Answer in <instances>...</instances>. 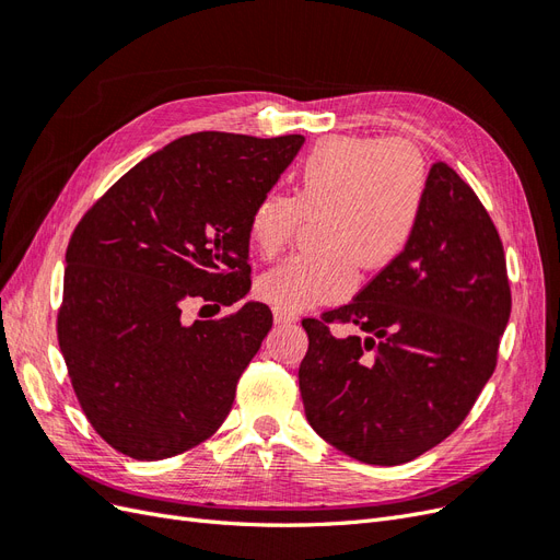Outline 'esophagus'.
<instances>
[{"label": "esophagus", "mask_w": 560, "mask_h": 560, "mask_svg": "<svg viewBox=\"0 0 560 560\" xmlns=\"http://www.w3.org/2000/svg\"><path fill=\"white\" fill-rule=\"evenodd\" d=\"M273 319H276V325H292V322H296V315L290 311L273 308Z\"/></svg>", "instance_id": "34e87169"}]
</instances>
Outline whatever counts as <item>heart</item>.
<instances>
[{
  "label": "heart",
  "instance_id": "obj_1",
  "mask_svg": "<svg viewBox=\"0 0 560 560\" xmlns=\"http://www.w3.org/2000/svg\"><path fill=\"white\" fill-rule=\"evenodd\" d=\"M425 156L406 140L329 138L301 161L294 196L268 191L249 212L247 235L261 257L294 241L303 219L317 217V249L294 254L257 282V294L282 311L346 299L358 266L376 273L411 245L425 212Z\"/></svg>",
  "mask_w": 560,
  "mask_h": 560
}]
</instances>
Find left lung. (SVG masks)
Segmentation results:
<instances>
[{
    "label": "left lung",
    "instance_id": "left-lung-1",
    "mask_svg": "<svg viewBox=\"0 0 560 560\" xmlns=\"http://www.w3.org/2000/svg\"><path fill=\"white\" fill-rule=\"evenodd\" d=\"M512 290L500 233L471 186L434 163L411 245L341 308L301 322L299 387L311 428L366 465L442 444L493 376ZM368 336L336 339L331 324Z\"/></svg>",
    "mask_w": 560,
    "mask_h": 560
}]
</instances>
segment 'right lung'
Listing matches in <instances>:
<instances>
[{"label": "right lung", "mask_w": 560, "mask_h": 560, "mask_svg": "<svg viewBox=\"0 0 560 560\" xmlns=\"http://www.w3.org/2000/svg\"><path fill=\"white\" fill-rule=\"evenodd\" d=\"M301 144L303 135H184L81 217L58 343L81 411L114 451L163 460L222 428L273 315L254 301L217 319L184 322L182 311L247 294L249 212Z\"/></svg>", "instance_id": "1"}]
</instances>
